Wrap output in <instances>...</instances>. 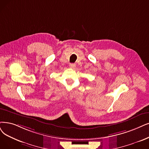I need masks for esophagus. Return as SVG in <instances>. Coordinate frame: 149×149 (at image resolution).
<instances>
[{"mask_svg": "<svg viewBox=\"0 0 149 149\" xmlns=\"http://www.w3.org/2000/svg\"><path fill=\"white\" fill-rule=\"evenodd\" d=\"M69 66L71 68H74L76 67V64L74 63H70Z\"/></svg>", "mask_w": 149, "mask_h": 149, "instance_id": "34e87169", "label": "esophagus"}]
</instances>
